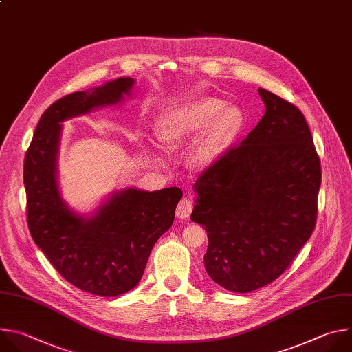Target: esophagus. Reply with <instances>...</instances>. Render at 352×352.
<instances>
[{
  "mask_svg": "<svg viewBox=\"0 0 352 352\" xmlns=\"http://www.w3.org/2000/svg\"><path fill=\"white\" fill-rule=\"evenodd\" d=\"M192 208H194V202L191 199H187V198H183L179 204H177V208H176V217L179 219H187L191 212H192Z\"/></svg>",
  "mask_w": 352,
  "mask_h": 352,
  "instance_id": "obj_1",
  "label": "esophagus"
}]
</instances>
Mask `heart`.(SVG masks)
Segmentation results:
<instances>
[{
    "mask_svg": "<svg viewBox=\"0 0 352 352\" xmlns=\"http://www.w3.org/2000/svg\"><path fill=\"white\" fill-rule=\"evenodd\" d=\"M243 126L244 112L240 107L202 96L162 112L155 123V137L162 150L176 153L194 136L188 164L197 172H206L229 153Z\"/></svg>",
    "mask_w": 352,
    "mask_h": 352,
    "instance_id": "1",
    "label": "heart"
}]
</instances>
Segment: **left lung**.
Segmentation results:
<instances>
[{"mask_svg":"<svg viewBox=\"0 0 352 352\" xmlns=\"http://www.w3.org/2000/svg\"><path fill=\"white\" fill-rule=\"evenodd\" d=\"M265 115L192 186L191 221L208 234L204 266L234 293L258 290L282 274L316 221L320 162L302 112L259 87Z\"/></svg>","mask_w":352,"mask_h":352,"instance_id":"8db88e82","label":"left lung"}]
</instances>
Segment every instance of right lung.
<instances>
[{"mask_svg":"<svg viewBox=\"0 0 352 352\" xmlns=\"http://www.w3.org/2000/svg\"><path fill=\"white\" fill-rule=\"evenodd\" d=\"M134 87V79L119 78L58 100L41 115L25 157L28 225L34 243L69 283L100 297H116L138 285L154 244L170 229L183 197L177 187H124L107 194L89 214L70 208L62 197V123L120 107Z\"/></svg>","mask_w":352,"mask_h":352,"instance_id":"1","label":"right lung"}]
</instances>
